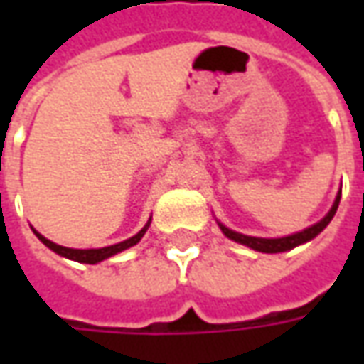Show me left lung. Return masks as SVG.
<instances>
[{"label": "left lung", "mask_w": 364, "mask_h": 364, "mask_svg": "<svg viewBox=\"0 0 364 364\" xmlns=\"http://www.w3.org/2000/svg\"><path fill=\"white\" fill-rule=\"evenodd\" d=\"M339 198H341V193L337 195L336 203L331 206V210L326 214V218H321L318 224H314L310 228L302 230V232H298V234H292V236H287V237H252V236H244V234H237L234 230L226 228V226H222L220 228L224 232V236H228L230 240H234L237 244H244L247 247H252L255 252H263V253H281V252H289L292 247H296L300 244H306V242H310L312 237H316L320 234L321 230L328 226L331 218H333V214H336L337 206H339Z\"/></svg>", "instance_id": "1"}]
</instances>
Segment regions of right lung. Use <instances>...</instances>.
Instances as JSON below:
<instances>
[{
    "instance_id": "right-lung-1",
    "label": "right lung",
    "mask_w": 364,
    "mask_h": 364,
    "mask_svg": "<svg viewBox=\"0 0 364 364\" xmlns=\"http://www.w3.org/2000/svg\"><path fill=\"white\" fill-rule=\"evenodd\" d=\"M148 226H150V222H148V224H146V226H144L136 236L130 237V240H124V242H120V244L109 245V247H101V250H72V247H64V245L54 244V242H50V240H46L44 236H41L38 232H35V234L36 237L46 245V247H50L52 252H56L58 255H64V257H68V259H74L77 261V263H90V265H95V263H99V261L107 259V257H111V255H114V253L122 252V250H128V247H132V245L138 244V242L142 240L144 234H146Z\"/></svg>"
}]
</instances>
